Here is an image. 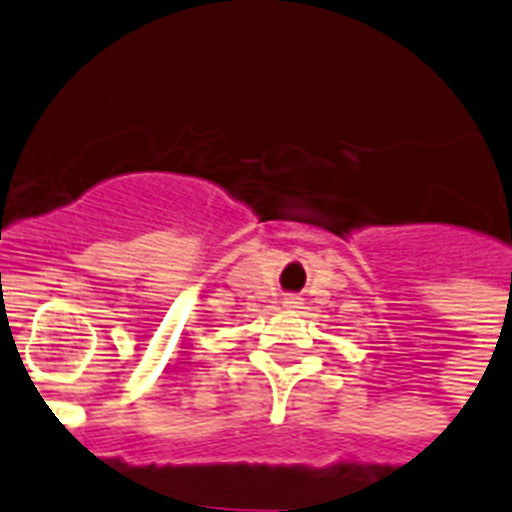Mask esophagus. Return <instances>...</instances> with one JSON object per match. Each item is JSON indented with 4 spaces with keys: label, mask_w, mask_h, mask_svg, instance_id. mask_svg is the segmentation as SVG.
<instances>
[{
    "label": "esophagus",
    "mask_w": 512,
    "mask_h": 512,
    "mask_svg": "<svg viewBox=\"0 0 512 512\" xmlns=\"http://www.w3.org/2000/svg\"><path fill=\"white\" fill-rule=\"evenodd\" d=\"M283 304H286V307H299V304H302V296L286 294V296H283Z\"/></svg>",
    "instance_id": "obj_1"
}]
</instances>
